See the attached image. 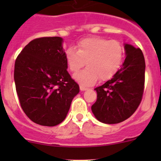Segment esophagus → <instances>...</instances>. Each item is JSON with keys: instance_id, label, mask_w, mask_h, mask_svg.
<instances>
[{"instance_id": "34e87169", "label": "esophagus", "mask_w": 161, "mask_h": 161, "mask_svg": "<svg viewBox=\"0 0 161 161\" xmlns=\"http://www.w3.org/2000/svg\"><path fill=\"white\" fill-rule=\"evenodd\" d=\"M79 88H80L81 91H85V90H88V88H87V87L83 86H79Z\"/></svg>"}]
</instances>
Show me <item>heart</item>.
<instances>
[{"instance_id":"obj_1","label":"heart","mask_w":161,"mask_h":161,"mask_svg":"<svg viewBox=\"0 0 161 161\" xmlns=\"http://www.w3.org/2000/svg\"><path fill=\"white\" fill-rule=\"evenodd\" d=\"M66 63L71 72H78L74 79L83 86H90L96 81L108 80L119 70L124 58V47L116 40L102 37H90L79 41L77 50L69 47L64 53Z\"/></svg>"}]
</instances>
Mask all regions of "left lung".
I'll use <instances>...</instances> for the list:
<instances>
[{
    "instance_id": "obj_1",
    "label": "left lung",
    "mask_w": 161,
    "mask_h": 161,
    "mask_svg": "<svg viewBox=\"0 0 161 161\" xmlns=\"http://www.w3.org/2000/svg\"><path fill=\"white\" fill-rule=\"evenodd\" d=\"M125 59L111 79L94 90L92 114L100 122L117 124L133 114L142 100L145 82V59L139 48L124 43Z\"/></svg>"
}]
</instances>
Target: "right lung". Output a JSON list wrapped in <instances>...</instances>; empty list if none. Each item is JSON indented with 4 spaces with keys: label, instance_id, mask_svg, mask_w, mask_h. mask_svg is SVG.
Here are the masks:
<instances>
[{
    "label": "right lung",
    "instance_id": "1",
    "mask_svg": "<svg viewBox=\"0 0 161 161\" xmlns=\"http://www.w3.org/2000/svg\"><path fill=\"white\" fill-rule=\"evenodd\" d=\"M63 39L42 37L30 42L17 57L14 79L22 110L43 126L65 119L79 86L68 72Z\"/></svg>",
    "mask_w": 161,
    "mask_h": 161
}]
</instances>
